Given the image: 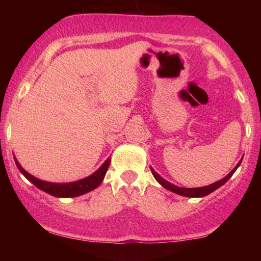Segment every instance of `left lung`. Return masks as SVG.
<instances>
[{
    "label": "left lung",
    "mask_w": 261,
    "mask_h": 261,
    "mask_svg": "<svg viewBox=\"0 0 261 261\" xmlns=\"http://www.w3.org/2000/svg\"><path fill=\"white\" fill-rule=\"evenodd\" d=\"M241 162H242V160H240V162L238 163V165L235 166L234 169L231 170L230 172L228 173L227 176L223 178V179L216 181V183H214V184L206 185V187H202V188H190V189H189V188H179V187H177V185L171 184L170 181L165 180L163 177H160L159 174L156 173L155 171L152 169V167H151V171H152V174H153V176H154L155 179L158 180L159 183L162 184L164 188L167 189V190L172 191V192H174V194H178V195H180V196H185V197H203V196H206V195L212 194V192L215 191L216 189H219L220 187H222V185L226 183V181L229 179L231 176H233V173L235 172V171H237L238 167L240 166Z\"/></svg>",
    "instance_id": "8db88e82"
}]
</instances>
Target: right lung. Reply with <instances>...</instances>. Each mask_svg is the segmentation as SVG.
I'll use <instances>...</instances> for the list:
<instances>
[{
    "label": "right lung",
    "mask_w": 261,
    "mask_h": 261,
    "mask_svg": "<svg viewBox=\"0 0 261 261\" xmlns=\"http://www.w3.org/2000/svg\"><path fill=\"white\" fill-rule=\"evenodd\" d=\"M15 164L17 169L20 170V172L23 174L24 177L27 178L28 180L32 181L35 187L40 190L47 192V194L55 196V197H77V196H81L83 194H87V192L94 190L98 187L99 184L102 183L103 178H105L107 170H108L110 159L108 158L103 163V165L99 167V169L96 171L94 174L89 176L84 179L73 181V183H65V184H58V183H49V181H44L38 179L24 171L22 166L20 165L19 162L15 159Z\"/></svg>",
    "instance_id": "right-lung-1"
}]
</instances>
